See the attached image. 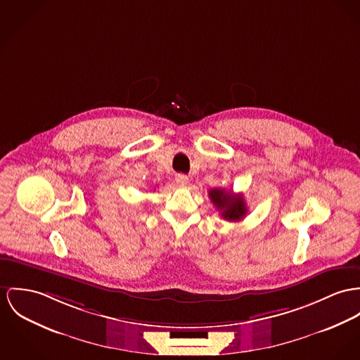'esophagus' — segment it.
I'll use <instances>...</instances> for the list:
<instances>
[{
    "label": "esophagus",
    "mask_w": 360,
    "mask_h": 360,
    "mask_svg": "<svg viewBox=\"0 0 360 360\" xmlns=\"http://www.w3.org/2000/svg\"><path fill=\"white\" fill-rule=\"evenodd\" d=\"M175 182H176V185H178L179 188H186L188 184H189V178H188L186 175H184V174H178V175L175 176Z\"/></svg>",
    "instance_id": "34e87169"
}]
</instances>
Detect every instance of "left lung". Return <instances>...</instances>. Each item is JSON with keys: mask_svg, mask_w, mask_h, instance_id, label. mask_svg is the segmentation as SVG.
<instances>
[{"mask_svg": "<svg viewBox=\"0 0 360 360\" xmlns=\"http://www.w3.org/2000/svg\"><path fill=\"white\" fill-rule=\"evenodd\" d=\"M210 198L221 211V218L226 221H241L247 214V205L243 194H233L224 189H211Z\"/></svg>", "mask_w": 360, "mask_h": 360, "instance_id": "obj_1", "label": "left lung"}]
</instances>
